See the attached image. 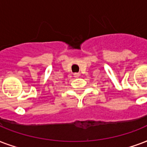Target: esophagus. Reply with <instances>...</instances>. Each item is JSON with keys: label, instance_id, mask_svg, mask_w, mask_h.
<instances>
[{"label": "esophagus", "instance_id": "obj_1", "mask_svg": "<svg viewBox=\"0 0 147 147\" xmlns=\"http://www.w3.org/2000/svg\"><path fill=\"white\" fill-rule=\"evenodd\" d=\"M79 76H80V74H79V73H75V74H74V77H75V78H78V77H79Z\"/></svg>", "mask_w": 147, "mask_h": 147}]
</instances>
